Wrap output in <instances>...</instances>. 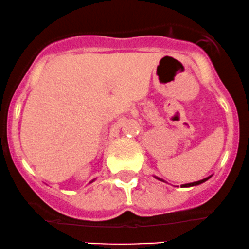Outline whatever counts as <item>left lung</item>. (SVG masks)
<instances>
[{
	"label": "left lung",
	"mask_w": 249,
	"mask_h": 249,
	"mask_svg": "<svg viewBox=\"0 0 249 249\" xmlns=\"http://www.w3.org/2000/svg\"><path fill=\"white\" fill-rule=\"evenodd\" d=\"M156 178H157V180H160V181H163V182H165L163 180V178H157V176H155ZM211 178V176H207V178H202V180H199V181H196V182H192V183H184V184H181V187H193V186H198V184H201V183H204V182H206L207 180H209V178Z\"/></svg>",
	"instance_id": "obj_1"
}]
</instances>
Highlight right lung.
<instances>
[{"instance_id":"add662e5","label":"right lung","mask_w":249,"mask_h":249,"mask_svg":"<svg viewBox=\"0 0 249 249\" xmlns=\"http://www.w3.org/2000/svg\"><path fill=\"white\" fill-rule=\"evenodd\" d=\"M93 181H94V180H92V181H91V182H89V183H92V182H93Z\"/></svg>"}]
</instances>
